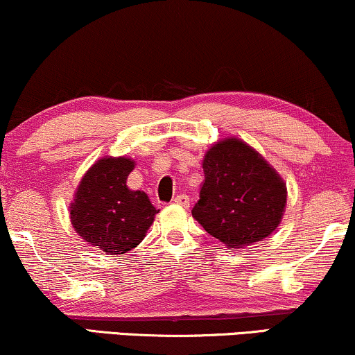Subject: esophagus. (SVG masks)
Wrapping results in <instances>:
<instances>
[{
	"label": "esophagus",
	"mask_w": 355,
	"mask_h": 355,
	"mask_svg": "<svg viewBox=\"0 0 355 355\" xmlns=\"http://www.w3.org/2000/svg\"><path fill=\"white\" fill-rule=\"evenodd\" d=\"M173 203L180 205V206H183V208H188V206H190V198H188L187 195H177L173 198Z\"/></svg>",
	"instance_id": "1"
}]
</instances>
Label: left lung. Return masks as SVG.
I'll use <instances>...</instances> for the list:
<instances>
[{
    "instance_id": "left-lung-1",
    "label": "left lung",
    "mask_w": 355,
    "mask_h": 355,
    "mask_svg": "<svg viewBox=\"0 0 355 355\" xmlns=\"http://www.w3.org/2000/svg\"><path fill=\"white\" fill-rule=\"evenodd\" d=\"M205 182L191 214L230 248L270 236L284 216L286 187L252 147L226 139L206 152Z\"/></svg>"
}]
</instances>
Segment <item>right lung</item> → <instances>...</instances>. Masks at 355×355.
<instances>
[{
  "label": "right lung",
  "mask_w": 355,
  "mask_h": 355,
  "mask_svg": "<svg viewBox=\"0 0 355 355\" xmlns=\"http://www.w3.org/2000/svg\"><path fill=\"white\" fill-rule=\"evenodd\" d=\"M131 159H101L88 170L75 193L70 218L75 231L88 244L110 255H121L139 245L159 213L144 191L125 185L132 172Z\"/></svg>",
  "instance_id": "obj_1"
}]
</instances>
